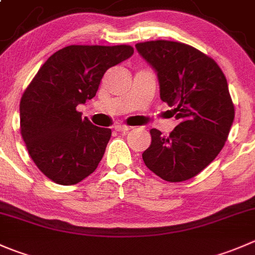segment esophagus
I'll return each instance as SVG.
<instances>
[{"label": "esophagus", "instance_id": "esophagus-1", "mask_svg": "<svg viewBox=\"0 0 255 255\" xmlns=\"http://www.w3.org/2000/svg\"><path fill=\"white\" fill-rule=\"evenodd\" d=\"M115 129L117 130V132H128V130L132 129V127H129V126H123V125H117L115 127Z\"/></svg>", "mask_w": 255, "mask_h": 255}]
</instances>
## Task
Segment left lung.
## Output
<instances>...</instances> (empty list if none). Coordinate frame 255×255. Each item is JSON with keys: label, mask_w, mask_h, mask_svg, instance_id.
Listing matches in <instances>:
<instances>
[{"label": "left lung", "mask_w": 255, "mask_h": 255, "mask_svg": "<svg viewBox=\"0 0 255 255\" xmlns=\"http://www.w3.org/2000/svg\"><path fill=\"white\" fill-rule=\"evenodd\" d=\"M135 48L157 73L160 100L178 120L168 137L150 129L144 164L167 182L190 179L216 159L233 125L226 76L214 59L180 42L149 41Z\"/></svg>", "instance_id": "obj_1"}]
</instances>
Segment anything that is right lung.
Instances as JSON below:
<instances>
[{
    "instance_id": "1",
    "label": "right lung",
    "mask_w": 255,
    "mask_h": 255,
    "mask_svg": "<svg viewBox=\"0 0 255 255\" xmlns=\"http://www.w3.org/2000/svg\"><path fill=\"white\" fill-rule=\"evenodd\" d=\"M130 46H67L52 54L19 103L21 134L34 164L62 185L80 183L98 167L112 130L76 110L96 96L108 68L133 54Z\"/></svg>"
}]
</instances>
